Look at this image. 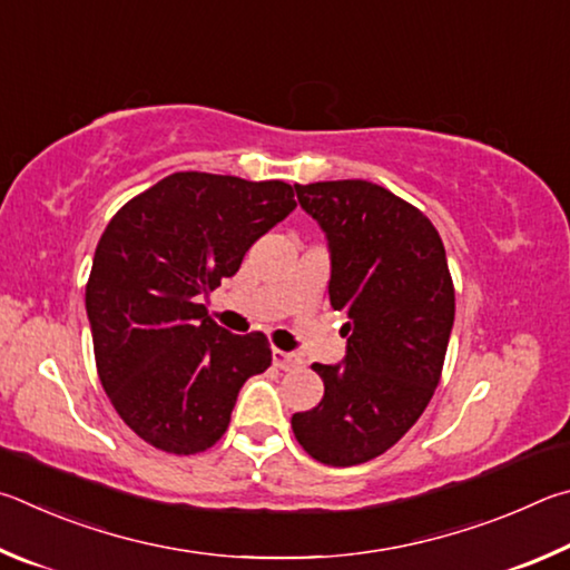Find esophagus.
I'll use <instances>...</instances> for the list:
<instances>
[{
    "label": "esophagus",
    "mask_w": 570,
    "mask_h": 570,
    "mask_svg": "<svg viewBox=\"0 0 570 570\" xmlns=\"http://www.w3.org/2000/svg\"><path fill=\"white\" fill-rule=\"evenodd\" d=\"M273 363H275V367H279V371H293V367L303 365V357L297 353H287V351H279V347H275Z\"/></svg>",
    "instance_id": "34e87169"
}]
</instances>
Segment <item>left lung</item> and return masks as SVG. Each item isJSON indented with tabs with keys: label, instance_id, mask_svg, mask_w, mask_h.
<instances>
[{
	"label": "left lung",
	"instance_id": "8db88e82",
	"mask_svg": "<svg viewBox=\"0 0 570 570\" xmlns=\"http://www.w3.org/2000/svg\"><path fill=\"white\" fill-rule=\"evenodd\" d=\"M331 243V307L347 315L341 365L313 363L325 395L293 415L315 461L335 468L383 455L411 431L441 383L455 287L431 219L367 179L295 185Z\"/></svg>",
	"mask_w": 570,
	"mask_h": 570
}]
</instances>
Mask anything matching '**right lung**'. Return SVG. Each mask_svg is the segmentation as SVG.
Here are the masks:
<instances>
[{"label": "right lung", "mask_w": 570, "mask_h": 570, "mask_svg": "<svg viewBox=\"0 0 570 570\" xmlns=\"http://www.w3.org/2000/svg\"><path fill=\"white\" fill-rule=\"evenodd\" d=\"M295 205L283 179L175 173L105 227L85 291L97 375L119 417L157 451L213 448L239 387L273 363L263 333H227L199 297L233 277Z\"/></svg>", "instance_id": "1"}]
</instances>
